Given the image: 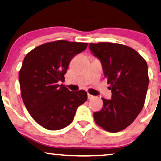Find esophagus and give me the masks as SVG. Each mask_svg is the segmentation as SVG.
I'll use <instances>...</instances> for the list:
<instances>
[{
    "mask_svg": "<svg viewBox=\"0 0 161 161\" xmlns=\"http://www.w3.org/2000/svg\"><path fill=\"white\" fill-rule=\"evenodd\" d=\"M87 97H88L89 100H91V99H92V98H94L95 96H93V95L89 94V93H88V94H87Z\"/></svg>",
    "mask_w": 161,
    "mask_h": 161,
    "instance_id": "esophagus-1",
    "label": "esophagus"
}]
</instances>
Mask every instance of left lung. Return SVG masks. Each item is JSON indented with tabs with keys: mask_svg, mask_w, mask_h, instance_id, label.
Here are the masks:
<instances>
[{
	"mask_svg": "<svg viewBox=\"0 0 161 161\" xmlns=\"http://www.w3.org/2000/svg\"><path fill=\"white\" fill-rule=\"evenodd\" d=\"M89 47L101 62L112 92L111 100L102 98V109L93 114L95 121L105 131L118 132L143 108L149 84L147 62L135 50L118 43H90Z\"/></svg>",
	"mask_w": 161,
	"mask_h": 161,
	"instance_id": "obj_1",
	"label": "left lung"
}]
</instances>
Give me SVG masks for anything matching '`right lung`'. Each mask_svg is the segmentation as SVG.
<instances>
[{"mask_svg":"<svg viewBox=\"0 0 161 161\" xmlns=\"http://www.w3.org/2000/svg\"><path fill=\"white\" fill-rule=\"evenodd\" d=\"M87 43L57 40L29 52L19 73L21 95L32 119L48 130H59L72 122L77 108L87 98L85 90L69 91L58 81L71 59Z\"/></svg>","mask_w":161,"mask_h":161,"instance_id":"obj_1","label":"right lung"}]
</instances>
